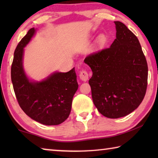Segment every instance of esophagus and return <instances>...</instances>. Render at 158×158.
<instances>
[{
    "mask_svg": "<svg viewBox=\"0 0 158 158\" xmlns=\"http://www.w3.org/2000/svg\"><path fill=\"white\" fill-rule=\"evenodd\" d=\"M79 77L82 81H86L87 80L89 79V73H88L85 70H82L81 72H80Z\"/></svg>",
    "mask_w": 158,
    "mask_h": 158,
    "instance_id": "1",
    "label": "esophagus"
}]
</instances>
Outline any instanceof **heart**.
<instances>
[{"label":"heart","instance_id":"heart-1","mask_svg":"<svg viewBox=\"0 0 158 158\" xmlns=\"http://www.w3.org/2000/svg\"><path fill=\"white\" fill-rule=\"evenodd\" d=\"M99 42H100V43H103L105 41V36H103V35H101L100 37H99Z\"/></svg>","mask_w":158,"mask_h":158}]
</instances>
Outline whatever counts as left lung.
<instances>
[{
  "label": "left lung",
  "mask_w": 158,
  "mask_h": 158,
  "mask_svg": "<svg viewBox=\"0 0 158 158\" xmlns=\"http://www.w3.org/2000/svg\"><path fill=\"white\" fill-rule=\"evenodd\" d=\"M116 38L108 48L85 57L93 72L89 83L93 103L109 118L127 116L139 106L148 84V65L137 36L114 21Z\"/></svg>",
  "instance_id": "8db88e82"
}]
</instances>
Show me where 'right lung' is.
<instances>
[{"instance_id":"add662e5","label":"right lung","mask_w":158,"mask_h":158,"mask_svg":"<svg viewBox=\"0 0 158 158\" xmlns=\"http://www.w3.org/2000/svg\"><path fill=\"white\" fill-rule=\"evenodd\" d=\"M35 33L31 28L15 51L11 79L21 109L28 116L46 125H56L68 118L73 98L78 89L74 68L68 73H55L41 81H31L23 68V48Z\"/></svg>"}]
</instances>
